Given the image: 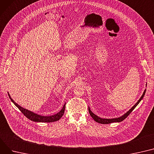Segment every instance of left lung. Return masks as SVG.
<instances>
[{
  "instance_id": "1",
  "label": "left lung",
  "mask_w": 154,
  "mask_h": 154,
  "mask_svg": "<svg viewBox=\"0 0 154 154\" xmlns=\"http://www.w3.org/2000/svg\"><path fill=\"white\" fill-rule=\"evenodd\" d=\"M146 90H144V93H143L142 97L140 98V99L138 100V101L137 102V103L133 106L127 112L126 114H125L123 116H122L119 118H113V119H103V118H99L98 116H97V115H95L94 113H93L90 110V109L88 108V111H89V113H90V115L92 117V118H93L96 122H98V123H100V124H109V123H111V122H121L122 121H123L125 119H126L129 115V114L131 113V112L133 111V109H134L136 106L139 103V102L141 101V100L143 98V97H144V95H145V93H146Z\"/></svg>"
}]
</instances>
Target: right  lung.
<instances>
[{
  "instance_id": "add662e5",
  "label": "right lung",
  "mask_w": 154,
  "mask_h": 154,
  "mask_svg": "<svg viewBox=\"0 0 154 154\" xmlns=\"http://www.w3.org/2000/svg\"><path fill=\"white\" fill-rule=\"evenodd\" d=\"M8 97L11 100V101L14 103V105L20 110L22 113L29 119L32 120L33 121L35 122H54L56 121H58L60 119V118L62 117L64 113V111H65V107H66V104L64 105L63 109H61L58 113L53 115V116H40L38 115L35 112H33L32 111H30L28 109H26L20 106H19L17 103H16L11 98L10 95L8 94Z\"/></svg>"
}]
</instances>
